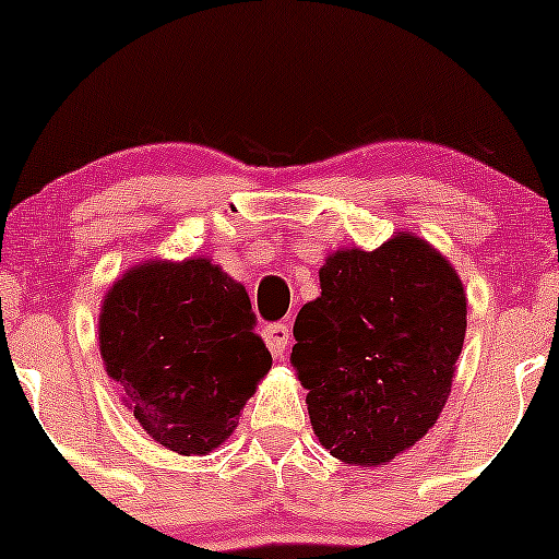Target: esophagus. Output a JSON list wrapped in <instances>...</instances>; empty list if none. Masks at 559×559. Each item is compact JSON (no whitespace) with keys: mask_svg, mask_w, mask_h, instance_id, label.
<instances>
[{"mask_svg":"<svg viewBox=\"0 0 559 559\" xmlns=\"http://www.w3.org/2000/svg\"><path fill=\"white\" fill-rule=\"evenodd\" d=\"M262 336H265V344H267V349H271L273 357H284L286 355L288 338H292V331H288V325L271 323L265 331H262Z\"/></svg>","mask_w":559,"mask_h":559,"instance_id":"1","label":"esophagus"}]
</instances>
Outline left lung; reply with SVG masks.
Listing matches in <instances>:
<instances>
[{
  "mask_svg": "<svg viewBox=\"0 0 559 559\" xmlns=\"http://www.w3.org/2000/svg\"><path fill=\"white\" fill-rule=\"evenodd\" d=\"M465 316L454 267L407 230L373 252H333L292 349L320 444L370 467L420 441L452 391Z\"/></svg>",
  "mask_w": 559,
  "mask_h": 559,
  "instance_id": "left-lung-1",
  "label": "left lung"
}]
</instances>
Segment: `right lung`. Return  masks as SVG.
Here are the masks:
<instances>
[{"mask_svg":"<svg viewBox=\"0 0 559 559\" xmlns=\"http://www.w3.org/2000/svg\"><path fill=\"white\" fill-rule=\"evenodd\" d=\"M247 288L194 258L146 260L105 294L99 352L126 407L157 444L207 454L234 433L271 370Z\"/></svg>","mask_w":559,"mask_h":559,"instance_id":"right-lung-1","label":"right lung"}]
</instances>
